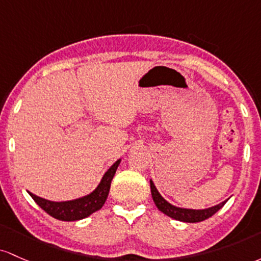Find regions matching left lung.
Masks as SVG:
<instances>
[{"instance_id": "obj_1", "label": "left lung", "mask_w": 261, "mask_h": 261, "mask_svg": "<svg viewBox=\"0 0 261 261\" xmlns=\"http://www.w3.org/2000/svg\"><path fill=\"white\" fill-rule=\"evenodd\" d=\"M150 190H151V197L155 206L158 207V210L162 211L164 215L169 216L170 218L176 219L180 222H186V223H196V222H202L204 219L212 217L217 211H219L222 207L224 206V203L227 200L221 202V203L216 204V206L208 207V208L203 210H192V208H184V207H176L174 204H171L168 202L165 198L160 195V192L158 191V189L155 187L153 180L150 178Z\"/></svg>"}]
</instances>
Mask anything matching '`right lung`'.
Masks as SVG:
<instances>
[{
	"label": "right lung",
	"instance_id": "1",
	"mask_svg": "<svg viewBox=\"0 0 261 261\" xmlns=\"http://www.w3.org/2000/svg\"><path fill=\"white\" fill-rule=\"evenodd\" d=\"M119 163H121V159L117 160V162L105 172V175L102 176L97 187H96L92 192H90L89 195L83 196V197H79L70 201L55 202L45 200V198L39 197V196L32 194V192L29 191L28 194L31 195V197L33 198L34 201H36L38 206L45 211L48 215H50L51 217L65 222L80 221V219L89 217V216L92 215L93 212L102 208V206H103L108 197L111 181H112L113 176H115Z\"/></svg>",
	"mask_w": 261,
	"mask_h": 261
}]
</instances>
